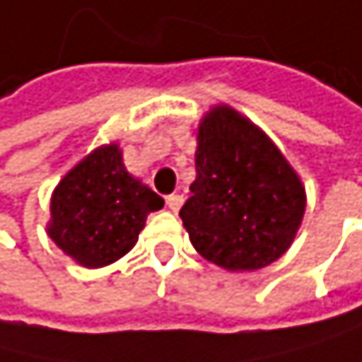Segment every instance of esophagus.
Returning <instances> with one entry per match:
<instances>
[{"mask_svg":"<svg viewBox=\"0 0 362 362\" xmlns=\"http://www.w3.org/2000/svg\"><path fill=\"white\" fill-rule=\"evenodd\" d=\"M166 204H169L171 211H180V206L185 204V196H182V193H173V196L166 198Z\"/></svg>","mask_w":362,"mask_h":362,"instance_id":"esophagus-1","label":"esophagus"}]
</instances>
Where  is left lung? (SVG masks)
<instances>
[{
	"mask_svg": "<svg viewBox=\"0 0 362 362\" xmlns=\"http://www.w3.org/2000/svg\"><path fill=\"white\" fill-rule=\"evenodd\" d=\"M305 206L303 180L272 137L227 104L209 108L180 209L198 254L227 272L262 269L291 247Z\"/></svg>",
	"mask_w": 362,
	"mask_h": 362,
	"instance_id": "8db88e82",
	"label": "left lung"
}]
</instances>
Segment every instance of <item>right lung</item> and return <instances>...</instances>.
Returning a JSON list of instances; mask_svg holds the SVG:
<instances>
[{"label":"right lung","instance_id":"1","mask_svg":"<svg viewBox=\"0 0 362 362\" xmlns=\"http://www.w3.org/2000/svg\"><path fill=\"white\" fill-rule=\"evenodd\" d=\"M164 200L133 177L117 142L93 148L50 196L46 233L79 267L100 269L135 247L146 216Z\"/></svg>","mask_w":362,"mask_h":362}]
</instances>
